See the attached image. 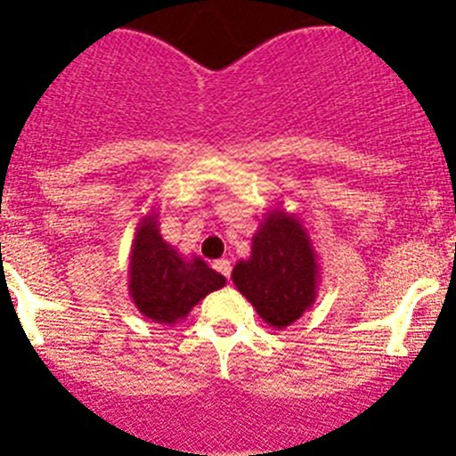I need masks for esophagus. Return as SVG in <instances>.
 I'll list each match as a JSON object with an SVG mask.
<instances>
[{"mask_svg": "<svg viewBox=\"0 0 456 456\" xmlns=\"http://www.w3.org/2000/svg\"><path fill=\"white\" fill-rule=\"evenodd\" d=\"M214 266H216V271H218V273H223L224 278L229 280V275H232V262H229L227 257H220V260H216Z\"/></svg>", "mask_w": 456, "mask_h": 456, "instance_id": "obj_1", "label": "esophagus"}]
</instances>
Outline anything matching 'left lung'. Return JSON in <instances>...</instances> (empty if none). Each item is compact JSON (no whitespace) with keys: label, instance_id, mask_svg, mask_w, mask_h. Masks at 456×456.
<instances>
[{"label":"left lung","instance_id":"1","mask_svg":"<svg viewBox=\"0 0 456 456\" xmlns=\"http://www.w3.org/2000/svg\"><path fill=\"white\" fill-rule=\"evenodd\" d=\"M238 291L269 326L282 330L314 306L320 282L315 247L297 214L266 211L251 238V256L232 271Z\"/></svg>","mask_w":456,"mask_h":456}]
</instances>
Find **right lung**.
I'll use <instances>...</instances> for the list:
<instances>
[{"label":"right lung","instance_id":"obj_1","mask_svg":"<svg viewBox=\"0 0 456 456\" xmlns=\"http://www.w3.org/2000/svg\"><path fill=\"white\" fill-rule=\"evenodd\" d=\"M130 297L139 314L156 324H178L202 297L224 287V275L199 256H183L159 232V214L141 216L132 240Z\"/></svg>","mask_w":456,"mask_h":456}]
</instances>
